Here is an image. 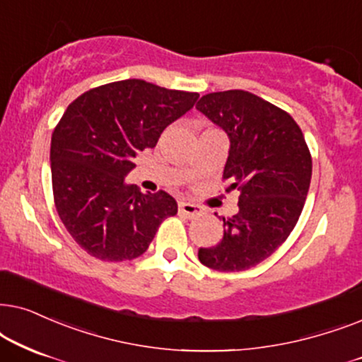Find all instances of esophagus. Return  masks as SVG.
Here are the masks:
<instances>
[{
  "label": "esophagus",
  "mask_w": 362,
  "mask_h": 362,
  "mask_svg": "<svg viewBox=\"0 0 362 362\" xmlns=\"http://www.w3.org/2000/svg\"><path fill=\"white\" fill-rule=\"evenodd\" d=\"M178 214L187 216V218H195V216L202 215V206L189 204V202H180L178 204Z\"/></svg>",
  "instance_id": "34e87169"
}]
</instances>
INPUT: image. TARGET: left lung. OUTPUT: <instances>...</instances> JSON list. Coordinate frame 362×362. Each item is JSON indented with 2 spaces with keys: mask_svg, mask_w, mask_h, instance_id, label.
<instances>
[{
  "mask_svg": "<svg viewBox=\"0 0 362 362\" xmlns=\"http://www.w3.org/2000/svg\"><path fill=\"white\" fill-rule=\"evenodd\" d=\"M230 139L225 192L238 190V214L225 218L223 238L200 248L202 264L243 272L267 259L298 223L313 160L300 125L286 110L248 90L202 95L195 105Z\"/></svg>",
  "mask_w": 362,
  "mask_h": 362,
  "instance_id": "1",
  "label": "left lung"
}]
</instances>
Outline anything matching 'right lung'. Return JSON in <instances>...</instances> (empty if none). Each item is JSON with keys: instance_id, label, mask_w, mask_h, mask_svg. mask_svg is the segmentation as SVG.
Masks as SVG:
<instances>
[{"instance_id": "right-lung-1", "label": "right lung", "mask_w": 362, "mask_h": 362, "mask_svg": "<svg viewBox=\"0 0 362 362\" xmlns=\"http://www.w3.org/2000/svg\"><path fill=\"white\" fill-rule=\"evenodd\" d=\"M199 99L197 93L125 79L89 89L67 105L51 137L57 215L84 252L103 262L146 252L177 202L167 192L141 194L124 177L144 148Z\"/></svg>"}]
</instances>
